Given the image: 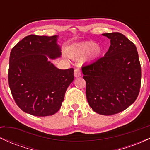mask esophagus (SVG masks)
<instances>
[{"label": "esophagus", "mask_w": 150, "mask_h": 150, "mask_svg": "<svg viewBox=\"0 0 150 150\" xmlns=\"http://www.w3.org/2000/svg\"><path fill=\"white\" fill-rule=\"evenodd\" d=\"M74 75H75V77L81 76V70L79 68H76L74 71Z\"/></svg>", "instance_id": "esophagus-1"}]
</instances>
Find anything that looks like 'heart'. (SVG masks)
I'll use <instances>...</instances> for the list:
<instances>
[{
	"mask_svg": "<svg viewBox=\"0 0 150 150\" xmlns=\"http://www.w3.org/2000/svg\"><path fill=\"white\" fill-rule=\"evenodd\" d=\"M90 53L91 58H97L101 53L100 48L96 46L94 42H89L80 44L74 50L73 56L75 57H82Z\"/></svg>",
	"mask_w": 150,
	"mask_h": 150,
	"instance_id": "b5f03b06",
	"label": "heart"
}]
</instances>
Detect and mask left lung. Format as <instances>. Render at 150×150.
<instances>
[{"label":"left lung","instance_id":"1","mask_svg":"<svg viewBox=\"0 0 150 150\" xmlns=\"http://www.w3.org/2000/svg\"><path fill=\"white\" fill-rule=\"evenodd\" d=\"M111 46L103 57L82 67L89 105L99 114L124 111L136 100L141 66L135 44L119 32L103 34Z\"/></svg>","mask_w":150,"mask_h":150}]
</instances>
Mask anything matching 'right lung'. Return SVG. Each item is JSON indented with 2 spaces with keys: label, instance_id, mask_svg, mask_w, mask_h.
Segmentation results:
<instances>
[{
  "label": "right lung",
  "instance_id": "obj_1",
  "mask_svg": "<svg viewBox=\"0 0 150 150\" xmlns=\"http://www.w3.org/2000/svg\"><path fill=\"white\" fill-rule=\"evenodd\" d=\"M57 36L31 34L11 50L8 83L17 105L24 112L48 116L61 108L74 69L61 70L48 61L61 56Z\"/></svg>",
  "mask_w": 150,
  "mask_h": 150
}]
</instances>
